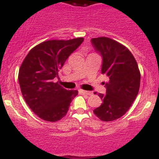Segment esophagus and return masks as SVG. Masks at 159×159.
Masks as SVG:
<instances>
[{
  "label": "esophagus",
  "instance_id": "1",
  "mask_svg": "<svg viewBox=\"0 0 159 159\" xmlns=\"http://www.w3.org/2000/svg\"><path fill=\"white\" fill-rule=\"evenodd\" d=\"M79 92L80 93H82V94L88 95V96H91V95L92 94V92H87V91H84V90H80Z\"/></svg>",
  "mask_w": 159,
  "mask_h": 159
}]
</instances>
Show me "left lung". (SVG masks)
<instances>
[{"label": "left lung", "instance_id": "1", "mask_svg": "<svg viewBox=\"0 0 159 159\" xmlns=\"http://www.w3.org/2000/svg\"><path fill=\"white\" fill-rule=\"evenodd\" d=\"M92 43L102 54V72L109 79L104 83L106 94H98L102 105L93 113L102 121L116 120L128 111L135 100L140 86V72L133 54L120 43L99 37L92 39Z\"/></svg>", "mask_w": 159, "mask_h": 159}]
</instances>
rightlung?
I'll use <instances>...</instances> for the list:
<instances>
[{
	"mask_svg": "<svg viewBox=\"0 0 159 159\" xmlns=\"http://www.w3.org/2000/svg\"><path fill=\"white\" fill-rule=\"evenodd\" d=\"M83 40L76 38L44 41L34 46L21 63L18 79L22 96L34 113L43 120L56 122L63 118L78 93L64 89L53 79Z\"/></svg>",
	"mask_w": 159,
	"mask_h": 159,
	"instance_id": "right-lung-1",
	"label": "right lung"
}]
</instances>
